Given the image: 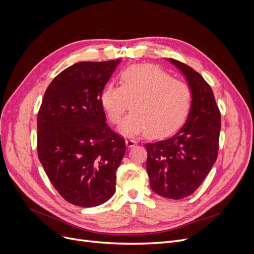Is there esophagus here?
I'll use <instances>...</instances> for the list:
<instances>
[{
    "label": "esophagus",
    "instance_id": "1",
    "mask_svg": "<svg viewBox=\"0 0 254 254\" xmlns=\"http://www.w3.org/2000/svg\"><path fill=\"white\" fill-rule=\"evenodd\" d=\"M126 145H127V147H129V148H131V147H134V146L136 145V142H135L134 140H131V139H128V140H126Z\"/></svg>",
    "mask_w": 254,
    "mask_h": 254
}]
</instances>
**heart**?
<instances>
[{"label": "heart", "mask_w": 254, "mask_h": 254, "mask_svg": "<svg viewBox=\"0 0 254 254\" xmlns=\"http://www.w3.org/2000/svg\"><path fill=\"white\" fill-rule=\"evenodd\" d=\"M99 102L112 124H118L130 102L131 111L119 127L122 134L164 137L184 124L191 94L186 83L159 66L133 64L120 73V87L107 84Z\"/></svg>", "instance_id": "heart-1"}]
</instances>
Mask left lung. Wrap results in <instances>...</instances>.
<instances>
[{"label": "left lung", "instance_id": "1", "mask_svg": "<svg viewBox=\"0 0 254 254\" xmlns=\"http://www.w3.org/2000/svg\"><path fill=\"white\" fill-rule=\"evenodd\" d=\"M168 61L183 74L191 94L186 124L166 140L146 143V170L156 194L182 199L200 187L218 153L220 112L213 91L202 76L178 60Z\"/></svg>", "mask_w": 254, "mask_h": 254}]
</instances>
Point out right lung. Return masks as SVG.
<instances>
[{
    "label": "right lung",
    "mask_w": 254,
    "mask_h": 254,
    "mask_svg": "<svg viewBox=\"0 0 254 254\" xmlns=\"http://www.w3.org/2000/svg\"><path fill=\"white\" fill-rule=\"evenodd\" d=\"M120 63L68 66L50 83L38 112V157L54 188L75 205H99L115 191L126 145L107 125L99 95Z\"/></svg>",
    "instance_id": "add662e5"
}]
</instances>
